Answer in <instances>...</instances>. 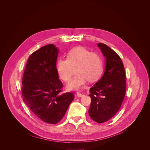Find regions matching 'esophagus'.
I'll return each instance as SVG.
<instances>
[{"label": "esophagus", "mask_w": 150, "mask_h": 150, "mask_svg": "<svg viewBox=\"0 0 150 150\" xmlns=\"http://www.w3.org/2000/svg\"><path fill=\"white\" fill-rule=\"evenodd\" d=\"M76 96H77L78 97H81L83 96V94H81V93H80L79 92H77V93H76Z\"/></svg>", "instance_id": "34e87169"}]
</instances>
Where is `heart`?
Wrapping results in <instances>:
<instances>
[{
	"label": "heart",
	"mask_w": 150,
	"mask_h": 150,
	"mask_svg": "<svg viewBox=\"0 0 150 150\" xmlns=\"http://www.w3.org/2000/svg\"><path fill=\"white\" fill-rule=\"evenodd\" d=\"M75 67L76 75L68 83L69 90L81 89L87 80L93 82L97 80L103 71L101 57L97 53L90 52L82 47L71 49L66 58H60L56 64V71L59 78L68 82L72 76V67Z\"/></svg>",
	"instance_id": "obj_1"
}]
</instances>
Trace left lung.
<instances>
[{
  "label": "left lung",
  "mask_w": 150,
  "mask_h": 150,
  "mask_svg": "<svg viewBox=\"0 0 150 150\" xmlns=\"http://www.w3.org/2000/svg\"><path fill=\"white\" fill-rule=\"evenodd\" d=\"M97 46L105 57V67L102 77L90 90L88 113L93 120L101 123L113 117L121 107L126 93V75L119 56L105 44Z\"/></svg>",
  "instance_id": "obj_1"
}]
</instances>
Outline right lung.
<instances>
[{"label": "right lung", "instance_id": "add662e5", "mask_svg": "<svg viewBox=\"0 0 150 150\" xmlns=\"http://www.w3.org/2000/svg\"><path fill=\"white\" fill-rule=\"evenodd\" d=\"M59 49L50 44L28 58L23 78V101L41 120L56 124L74 99L72 93L60 94L63 87L56 71Z\"/></svg>", "mask_w": 150, "mask_h": 150}]
</instances>
